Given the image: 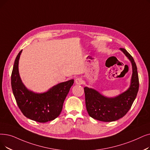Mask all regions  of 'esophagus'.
<instances>
[{
  "label": "esophagus",
  "mask_w": 150,
  "mask_h": 150,
  "mask_svg": "<svg viewBox=\"0 0 150 150\" xmlns=\"http://www.w3.org/2000/svg\"><path fill=\"white\" fill-rule=\"evenodd\" d=\"M75 83L77 84H83V80L81 79V78H77V79L75 80Z\"/></svg>",
  "instance_id": "esophagus-1"
}]
</instances>
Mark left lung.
<instances>
[{
    "label": "left lung",
    "instance_id": "8db88e82",
    "mask_svg": "<svg viewBox=\"0 0 150 150\" xmlns=\"http://www.w3.org/2000/svg\"><path fill=\"white\" fill-rule=\"evenodd\" d=\"M120 50L132 64L131 84L125 92L114 97H105L93 88L84 87L87 112L95 120L112 122L120 119L128 112L137 95L139 81L136 64L132 56L125 48H121Z\"/></svg>",
    "mask_w": 150,
    "mask_h": 150
}]
</instances>
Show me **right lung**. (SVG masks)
<instances>
[{
	"label": "right lung",
	"instance_id": "add662e5",
	"mask_svg": "<svg viewBox=\"0 0 150 150\" xmlns=\"http://www.w3.org/2000/svg\"><path fill=\"white\" fill-rule=\"evenodd\" d=\"M23 50L17 55L11 76L13 93L17 105L26 118L38 122L54 120L62 111L63 103L74 80L60 83L43 93H35L24 86L19 74V59Z\"/></svg>",
	"mask_w": 150,
	"mask_h": 150
}]
</instances>
